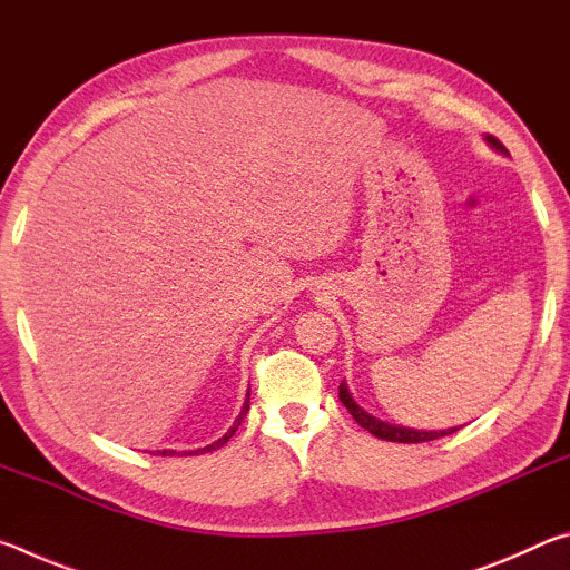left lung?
Listing matches in <instances>:
<instances>
[{"mask_svg":"<svg viewBox=\"0 0 570 570\" xmlns=\"http://www.w3.org/2000/svg\"><path fill=\"white\" fill-rule=\"evenodd\" d=\"M488 142H490V146H493V148H498L500 153H508V148L495 138V135H488ZM340 400H342L344 407L350 410L354 422L360 424V428L370 430L372 435L380 438V440H390V442H414V445H417V442H430V440L452 435V432L458 430V428H452V430H440V432H422V430H407V428H397V424L382 422V420H377V417H372V414H366L362 407H356V402L352 400V394L346 392V384H344V382L340 384Z\"/></svg>","mask_w":570,"mask_h":570,"instance_id":"obj_1","label":"left lung"}]
</instances>
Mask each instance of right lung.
<instances>
[{"label": "right lung", "mask_w": 570, "mask_h": 570, "mask_svg": "<svg viewBox=\"0 0 570 570\" xmlns=\"http://www.w3.org/2000/svg\"><path fill=\"white\" fill-rule=\"evenodd\" d=\"M248 397H250V390H248ZM248 397H246V402H244V407H240V414H238V420L234 422V428H230L224 438L220 440H216V442H210V445H206V448H198V450H190V455L193 452H196V455H204V452H210V450H216V448H224V442H228L230 438H234V432L238 430V424H240V420H244V414L248 412ZM160 452V450H158ZM160 455H176V450H163ZM180 455V452H178ZM183 455H186V452H183Z\"/></svg>", "instance_id": "obj_1"}]
</instances>
